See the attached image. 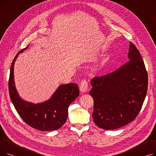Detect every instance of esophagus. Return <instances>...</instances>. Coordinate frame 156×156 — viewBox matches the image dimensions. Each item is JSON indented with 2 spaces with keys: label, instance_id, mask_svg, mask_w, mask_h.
Wrapping results in <instances>:
<instances>
[{
  "label": "esophagus",
  "instance_id": "1",
  "mask_svg": "<svg viewBox=\"0 0 156 156\" xmlns=\"http://www.w3.org/2000/svg\"><path fill=\"white\" fill-rule=\"evenodd\" d=\"M80 90L81 93H85L88 90V83L86 80L81 81L80 85Z\"/></svg>",
  "mask_w": 156,
  "mask_h": 156
}]
</instances>
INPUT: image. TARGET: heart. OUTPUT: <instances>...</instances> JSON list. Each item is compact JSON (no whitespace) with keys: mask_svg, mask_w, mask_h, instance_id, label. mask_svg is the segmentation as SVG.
Masks as SVG:
<instances>
[{"mask_svg":"<svg viewBox=\"0 0 156 156\" xmlns=\"http://www.w3.org/2000/svg\"><path fill=\"white\" fill-rule=\"evenodd\" d=\"M92 75V76H94V75H95V73H93L92 74V75Z\"/></svg>","mask_w":156,"mask_h":156,"instance_id":"b5f03b06","label":"heart"}]
</instances>
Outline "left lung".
Returning a JSON list of instances; mask_svg holds the SVG:
<instances>
[{"label": "left lung", "instance_id": "obj_1", "mask_svg": "<svg viewBox=\"0 0 156 156\" xmlns=\"http://www.w3.org/2000/svg\"><path fill=\"white\" fill-rule=\"evenodd\" d=\"M129 61L103 76L92 80L90 94L94 101L95 124L104 129H115L135 120L147 92L148 75L140 52L129 42Z\"/></svg>", "mask_w": 156, "mask_h": 156}]
</instances>
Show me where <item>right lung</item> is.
Returning <instances> with one entry per match:
<instances>
[{
  "label": "right lung",
  "mask_w": 156,
  "mask_h": 156,
  "mask_svg": "<svg viewBox=\"0 0 156 156\" xmlns=\"http://www.w3.org/2000/svg\"><path fill=\"white\" fill-rule=\"evenodd\" d=\"M28 47V45L16 54L12 62L9 80L10 98L16 111L27 125L42 132L56 130L66 121L69 106L80 95L78 85H59L50 99L40 103L34 104L23 100L15 86L14 66L19 54Z\"/></svg>",
  "instance_id": "add662e5"
}]
</instances>
